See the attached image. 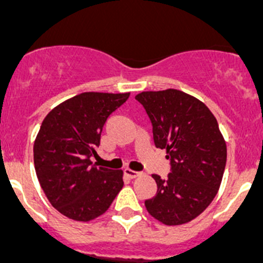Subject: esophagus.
Segmentation results:
<instances>
[{
	"instance_id": "obj_1",
	"label": "esophagus",
	"mask_w": 263,
	"mask_h": 263,
	"mask_svg": "<svg viewBox=\"0 0 263 263\" xmlns=\"http://www.w3.org/2000/svg\"><path fill=\"white\" fill-rule=\"evenodd\" d=\"M124 176L128 177V178H136L139 176V173L134 172V170H129V169H124Z\"/></svg>"
}]
</instances>
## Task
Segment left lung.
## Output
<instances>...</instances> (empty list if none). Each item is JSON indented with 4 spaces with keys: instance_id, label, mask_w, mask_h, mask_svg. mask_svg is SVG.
<instances>
[{
    "instance_id": "obj_1",
    "label": "left lung",
    "mask_w": 263,
    "mask_h": 263,
    "mask_svg": "<svg viewBox=\"0 0 263 263\" xmlns=\"http://www.w3.org/2000/svg\"><path fill=\"white\" fill-rule=\"evenodd\" d=\"M152 123L156 148L166 149L170 173L152 174L155 196L146 211L166 226L195 219L219 190L227 162V146L216 118L199 99L167 89L143 91L135 97Z\"/></svg>"
}]
</instances>
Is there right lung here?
<instances>
[{
    "instance_id": "obj_1",
    "label": "right lung",
    "mask_w": 263,
    "mask_h": 263,
    "mask_svg": "<svg viewBox=\"0 0 263 263\" xmlns=\"http://www.w3.org/2000/svg\"><path fill=\"white\" fill-rule=\"evenodd\" d=\"M129 93H82L44 118L34 144V165L49 203L60 214L89 221L106 212L123 187V172L91 162L106 120Z\"/></svg>"
}]
</instances>
